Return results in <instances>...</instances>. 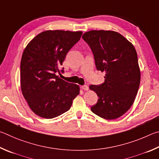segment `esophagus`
Here are the masks:
<instances>
[{
  "instance_id": "34e87169",
  "label": "esophagus",
  "mask_w": 159,
  "mask_h": 159,
  "mask_svg": "<svg viewBox=\"0 0 159 159\" xmlns=\"http://www.w3.org/2000/svg\"><path fill=\"white\" fill-rule=\"evenodd\" d=\"M81 88L83 90H84V91H87V90H89V87H88L87 85H83V86H82Z\"/></svg>"
}]
</instances>
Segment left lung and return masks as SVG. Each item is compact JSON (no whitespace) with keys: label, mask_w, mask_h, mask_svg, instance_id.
<instances>
[{"label":"left lung","mask_w":159,"mask_h":159,"mask_svg":"<svg viewBox=\"0 0 159 159\" xmlns=\"http://www.w3.org/2000/svg\"><path fill=\"white\" fill-rule=\"evenodd\" d=\"M82 38L93 52L97 70L105 72L104 83L89 87L98 96L91 110L108 120L120 117L132 106L140 86V70L135 47L113 30H90Z\"/></svg>","instance_id":"obj_1"}]
</instances>
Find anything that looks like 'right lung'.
I'll return each mask as SVG.
<instances>
[{"mask_svg": "<svg viewBox=\"0 0 159 159\" xmlns=\"http://www.w3.org/2000/svg\"><path fill=\"white\" fill-rule=\"evenodd\" d=\"M82 31L45 30L27 44L22 54L20 82L22 94L35 115L52 119L70 108L80 87L56 73L69 50L80 40Z\"/></svg>", "mask_w": 159, "mask_h": 159, "instance_id": "right-lung-1", "label": "right lung"}]
</instances>
